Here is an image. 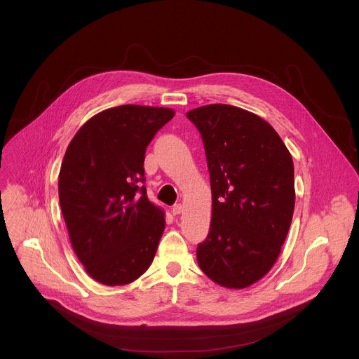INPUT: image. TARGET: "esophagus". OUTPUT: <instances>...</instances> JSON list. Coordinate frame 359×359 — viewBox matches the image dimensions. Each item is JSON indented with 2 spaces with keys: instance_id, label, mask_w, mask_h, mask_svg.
Returning a JSON list of instances; mask_svg holds the SVG:
<instances>
[{
  "instance_id": "1",
  "label": "esophagus",
  "mask_w": 359,
  "mask_h": 359,
  "mask_svg": "<svg viewBox=\"0 0 359 359\" xmlns=\"http://www.w3.org/2000/svg\"><path fill=\"white\" fill-rule=\"evenodd\" d=\"M182 212H183V206H182V204H175V206L172 208V213H173L175 216L180 215Z\"/></svg>"
}]
</instances>
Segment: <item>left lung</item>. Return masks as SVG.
<instances>
[{
	"mask_svg": "<svg viewBox=\"0 0 359 359\" xmlns=\"http://www.w3.org/2000/svg\"><path fill=\"white\" fill-rule=\"evenodd\" d=\"M186 116L201 133L212 184V222L197 247L201 271L216 284L241 290L276 264L292 220L291 153L259 115L213 104Z\"/></svg>",
	"mask_w": 359,
	"mask_h": 359,
	"instance_id": "left-lung-1",
	"label": "left lung"
}]
</instances>
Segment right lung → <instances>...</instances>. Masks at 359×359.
<instances>
[{"label": "right lung", "mask_w": 359, "mask_h": 359, "mask_svg": "<svg viewBox=\"0 0 359 359\" xmlns=\"http://www.w3.org/2000/svg\"><path fill=\"white\" fill-rule=\"evenodd\" d=\"M173 116L170 108H109L86 121L65 151L62 216L76 257L100 284H129L155 259L165 212L139 183L147 144Z\"/></svg>", "instance_id": "obj_1"}]
</instances>
